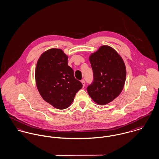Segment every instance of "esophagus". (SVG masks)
I'll return each instance as SVG.
<instances>
[{"label": "esophagus", "instance_id": "esophagus-1", "mask_svg": "<svg viewBox=\"0 0 159 159\" xmlns=\"http://www.w3.org/2000/svg\"><path fill=\"white\" fill-rule=\"evenodd\" d=\"M81 81V83H82L83 86L84 87L85 86V81H84V80H82Z\"/></svg>", "mask_w": 159, "mask_h": 159}]
</instances>
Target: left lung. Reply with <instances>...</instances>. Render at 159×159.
Segmentation results:
<instances>
[{"mask_svg":"<svg viewBox=\"0 0 159 159\" xmlns=\"http://www.w3.org/2000/svg\"><path fill=\"white\" fill-rule=\"evenodd\" d=\"M89 61L93 73V82L87 87L91 98L100 105L113 101L121 92L126 71L124 61L116 50L103 45L92 53Z\"/></svg>","mask_w":159,"mask_h":159,"instance_id":"8db88e82","label":"left lung"}]
</instances>
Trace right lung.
<instances>
[{
  "mask_svg": "<svg viewBox=\"0 0 159 159\" xmlns=\"http://www.w3.org/2000/svg\"><path fill=\"white\" fill-rule=\"evenodd\" d=\"M68 57L61 49L45 52L37 62L35 78L38 91L43 100L58 109L67 108L82 83L75 78L68 66Z\"/></svg>",
  "mask_w": 159,
  "mask_h": 159,
  "instance_id": "add662e5",
  "label": "right lung"
}]
</instances>
